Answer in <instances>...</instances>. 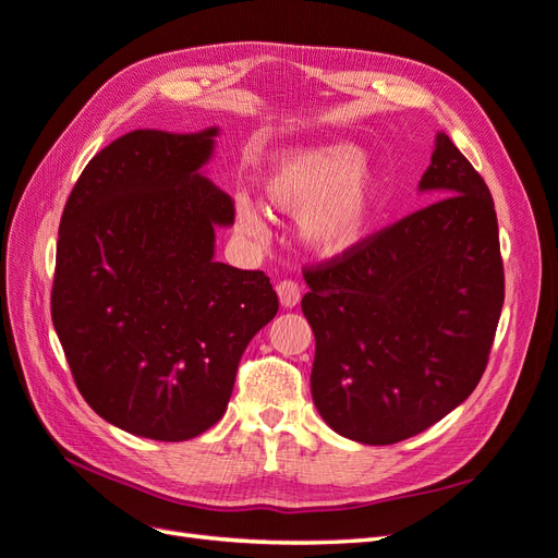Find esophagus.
Returning a JSON list of instances; mask_svg holds the SVG:
<instances>
[{
  "label": "esophagus",
  "mask_w": 558,
  "mask_h": 558,
  "mask_svg": "<svg viewBox=\"0 0 558 558\" xmlns=\"http://www.w3.org/2000/svg\"><path fill=\"white\" fill-rule=\"evenodd\" d=\"M277 295H279L281 307L291 310V307H295L298 302H300V286L295 281H291V279H283V281L277 283Z\"/></svg>",
  "instance_id": "obj_1"
}]
</instances>
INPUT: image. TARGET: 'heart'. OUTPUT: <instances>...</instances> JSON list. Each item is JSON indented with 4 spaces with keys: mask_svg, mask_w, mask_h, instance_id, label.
Instances as JSON below:
<instances>
[{
    "mask_svg": "<svg viewBox=\"0 0 558 558\" xmlns=\"http://www.w3.org/2000/svg\"><path fill=\"white\" fill-rule=\"evenodd\" d=\"M260 189L275 209L298 216V238L324 260L344 258L367 238L381 202V177L359 148L332 142L291 146L269 158ZM242 232L263 234V216L240 197Z\"/></svg>",
    "mask_w": 558,
    "mask_h": 558,
    "instance_id": "b5f03b06",
    "label": "heart"
}]
</instances>
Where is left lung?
<instances>
[{"label":"left lung","mask_w":558,"mask_h":558,"mask_svg":"<svg viewBox=\"0 0 558 558\" xmlns=\"http://www.w3.org/2000/svg\"><path fill=\"white\" fill-rule=\"evenodd\" d=\"M421 193L437 202L307 269L312 398L361 445L424 433L475 391L505 300L492 193L437 132Z\"/></svg>","instance_id":"8db88e82"}]
</instances>
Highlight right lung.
Wrapping results in <instances>:
<instances>
[{
    "label": "right lung",
    "instance_id": "add662e5",
    "mask_svg": "<svg viewBox=\"0 0 558 558\" xmlns=\"http://www.w3.org/2000/svg\"><path fill=\"white\" fill-rule=\"evenodd\" d=\"M218 128L134 130L66 199L50 316L90 408L116 428L183 442L223 416L246 344L279 310L260 269L214 260L230 195L205 177Z\"/></svg>",
    "mask_w": 558,
    "mask_h": 558
}]
</instances>
